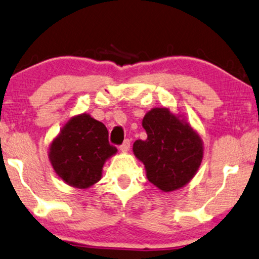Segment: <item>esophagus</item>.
Segmentation results:
<instances>
[{"mask_svg":"<svg viewBox=\"0 0 259 259\" xmlns=\"http://www.w3.org/2000/svg\"><path fill=\"white\" fill-rule=\"evenodd\" d=\"M130 147H131L130 139H126L125 142H123L122 145L120 146V151H121V152H123V153H126V152H128V151H130Z\"/></svg>","mask_w":259,"mask_h":259,"instance_id":"34e87169","label":"esophagus"}]
</instances>
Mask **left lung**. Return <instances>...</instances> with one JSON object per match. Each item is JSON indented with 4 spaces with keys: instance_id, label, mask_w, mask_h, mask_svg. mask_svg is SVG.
Listing matches in <instances>:
<instances>
[{
    "instance_id": "left-lung-1",
    "label": "left lung",
    "mask_w": 259,
    "mask_h": 259,
    "mask_svg": "<svg viewBox=\"0 0 259 259\" xmlns=\"http://www.w3.org/2000/svg\"><path fill=\"white\" fill-rule=\"evenodd\" d=\"M145 140L133 153L145 165L146 177L164 193L181 189L193 180L203 158V142L183 114L156 107L143 119Z\"/></svg>"
}]
</instances>
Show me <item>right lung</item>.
<instances>
[{"label": "right lung", "mask_w": 259, "mask_h": 259, "mask_svg": "<svg viewBox=\"0 0 259 259\" xmlns=\"http://www.w3.org/2000/svg\"><path fill=\"white\" fill-rule=\"evenodd\" d=\"M117 152L108 131L87 113L72 116L50 144L49 159L57 176L70 187L88 189L102 177L103 165Z\"/></svg>", "instance_id": "right-lung-1"}]
</instances>
